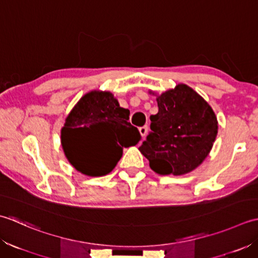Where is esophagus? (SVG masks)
<instances>
[{
    "label": "esophagus",
    "mask_w": 258,
    "mask_h": 258,
    "mask_svg": "<svg viewBox=\"0 0 258 258\" xmlns=\"http://www.w3.org/2000/svg\"><path fill=\"white\" fill-rule=\"evenodd\" d=\"M139 131H140L141 136H143V138H145L147 134H148V125H143V127H140Z\"/></svg>",
    "instance_id": "1"
}]
</instances>
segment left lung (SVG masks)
<instances>
[{
	"instance_id": "8db88e82",
	"label": "left lung",
	"mask_w": 258,
	"mask_h": 258,
	"mask_svg": "<svg viewBox=\"0 0 258 258\" xmlns=\"http://www.w3.org/2000/svg\"><path fill=\"white\" fill-rule=\"evenodd\" d=\"M158 113L150 115L151 131L139 147L159 175H183L208 156L217 136V118L209 104L186 85L157 98Z\"/></svg>"
}]
</instances>
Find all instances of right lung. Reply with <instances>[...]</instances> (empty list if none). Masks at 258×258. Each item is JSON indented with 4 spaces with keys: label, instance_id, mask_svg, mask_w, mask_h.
Returning <instances> with one entry per match:
<instances>
[{
    "label": "right lung",
    "instance_id": "right-lung-1",
    "mask_svg": "<svg viewBox=\"0 0 258 258\" xmlns=\"http://www.w3.org/2000/svg\"><path fill=\"white\" fill-rule=\"evenodd\" d=\"M129 110L119 106L110 92L91 91L83 96L66 119L61 144L70 164L88 176L111 171L122 156L123 147L135 146L141 136L129 120ZM93 131L104 136L101 144L86 149Z\"/></svg>",
    "mask_w": 258,
    "mask_h": 258
}]
</instances>
